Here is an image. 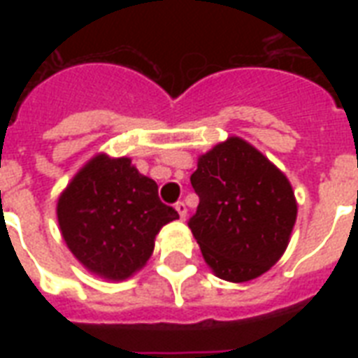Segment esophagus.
Masks as SVG:
<instances>
[{
  "instance_id": "obj_1",
  "label": "esophagus",
  "mask_w": 358,
  "mask_h": 358,
  "mask_svg": "<svg viewBox=\"0 0 358 358\" xmlns=\"http://www.w3.org/2000/svg\"><path fill=\"white\" fill-rule=\"evenodd\" d=\"M174 208H176V212H178L180 219H185V215H187V208H185L184 202L182 201L176 202V204H174Z\"/></svg>"
}]
</instances>
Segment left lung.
<instances>
[{
    "label": "left lung",
    "instance_id": "left-lung-1",
    "mask_svg": "<svg viewBox=\"0 0 358 358\" xmlns=\"http://www.w3.org/2000/svg\"><path fill=\"white\" fill-rule=\"evenodd\" d=\"M191 185L199 208L187 224L219 278L247 282L277 264L297 219L282 171L247 141L229 137L199 157Z\"/></svg>",
    "mask_w": 358,
    "mask_h": 358
}]
</instances>
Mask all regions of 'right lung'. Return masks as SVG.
<instances>
[{
	"label": "right lung",
	"mask_w": 358,
	"mask_h": 358,
	"mask_svg": "<svg viewBox=\"0 0 358 358\" xmlns=\"http://www.w3.org/2000/svg\"><path fill=\"white\" fill-rule=\"evenodd\" d=\"M178 212L157 196V184L129 157L98 154L78 171L57 201L64 243L81 266L124 280L145 266L163 224Z\"/></svg>",
	"instance_id": "1"
}]
</instances>
